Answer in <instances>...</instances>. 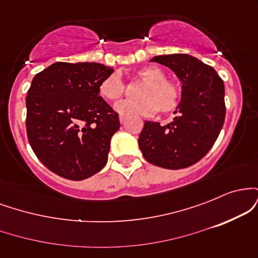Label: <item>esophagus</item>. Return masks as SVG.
Listing matches in <instances>:
<instances>
[{
    "mask_svg": "<svg viewBox=\"0 0 258 258\" xmlns=\"http://www.w3.org/2000/svg\"><path fill=\"white\" fill-rule=\"evenodd\" d=\"M126 120H127L126 116H123V115H120V122L121 123H125Z\"/></svg>",
    "mask_w": 258,
    "mask_h": 258,
    "instance_id": "obj_1",
    "label": "esophagus"
}]
</instances>
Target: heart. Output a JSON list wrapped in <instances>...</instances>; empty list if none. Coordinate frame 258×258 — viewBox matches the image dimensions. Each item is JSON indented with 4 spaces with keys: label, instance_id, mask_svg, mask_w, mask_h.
Instances as JSON below:
<instances>
[{
    "label": "heart",
    "instance_id": "heart-1",
    "mask_svg": "<svg viewBox=\"0 0 258 258\" xmlns=\"http://www.w3.org/2000/svg\"><path fill=\"white\" fill-rule=\"evenodd\" d=\"M136 75L138 80L144 82L138 91V97L141 99L119 102L115 105L117 112L123 116H152L158 110L161 114L176 110L180 100V91L173 81L165 79L166 74L161 68L149 65L139 69ZM125 90V82L117 73L106 76L98 86L100 97L108 102L120 99Z\"/></svg>",
    "mask_w": 258,
    "mask_h": 258
}]
</instances>
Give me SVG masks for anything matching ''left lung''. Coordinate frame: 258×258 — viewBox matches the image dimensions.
<instances>
[{"mask_svg": "<svg viewBox=\"0 0 258 258\" xmlns=\"http://www.w3.org/2000/svg\"><path fill=\"white\" fill-rule=\"evenodd\" d=\"M182 82V99L172 122L146 121L138 138L144 159L156 166L179 170L197 164L209 153L226 117L224 84L215 69L189 54L154 57Z\"/></svg>", "mask_w": 258, "mask_h": 258, "instance_id": "left-lung-1", "label": "left lung"}]
</instances>
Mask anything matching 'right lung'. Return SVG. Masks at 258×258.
Here are the masks:
<instances>
[{
	"label": "right lung",
	"mask_w": 258,
	"mask_h": 258,
	"mask_svg": "<svg viewBox=\"0 0 258 258\" xmlns=\"http://www.w3.org/2000/svg\"><path fill=\"white\" fill-rule=\"evenodd\" d=\"M112 68L58 61L35 75L26 96V133L38 160L63 178L82 180L108 161L119 114L99 96Z\"/></svg>",
	"instance_id": "right-lung-1"
}]
</instances>
